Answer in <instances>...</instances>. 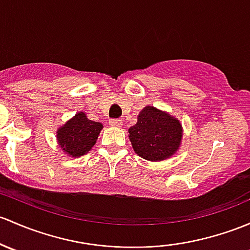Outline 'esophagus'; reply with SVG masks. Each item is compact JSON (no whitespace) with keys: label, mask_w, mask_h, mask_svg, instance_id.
Here are the masks:
<instances>
[{"label":"esophagus","mask_w":250,"mask_h":250,"mask_svg":"<svg viewBox=\"0 0 250 250\" xmlns=\"http://www.w3.org/2000/svg\"><path fill=\"white\" fill-rule=\"evenodd\" d=\"M109 123L112 127H121L122 125V120H120V118H112V120L109 121Z\"/></svg>","instance_id":"obj_1"}]
</instances>
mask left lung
<instances>
[{"instance_id":"left-lung-1","label":"left lung","mask_w":250,"mask_h":250,"mask_svg":"<svg viewBox=\"0 0 250 250\" xmlns=\"http://www.w3.org/2000/svg\"><path fill=\"white\" fill-rule=\"evenodd\" d=\"M129 140L138 156L159 162L173 156L182 140V125L167 112L147 105L129 128Z\"/></svg>"}]
</instances>
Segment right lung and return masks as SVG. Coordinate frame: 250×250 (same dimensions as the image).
Returning a JSON list of instances; mask_svg holds the SVG:
<instances>
[{
	"instance_id": "add662e5",
	"label": "right lung",
	"mask_w": 250,
	"mask_h": 250,
	"mask_svg": "<svg viewBox=\"0 0 250 250\" xmlns=\"http://www.w3.org/2000/svg\"><path fill=\"white\" fill-rule=\"evenodd\" d=\"M102 129V123L88 120L85 112H78L57 129V143L65 154L78 158L96 145Z\"/></svg>"
}]
</instances>
